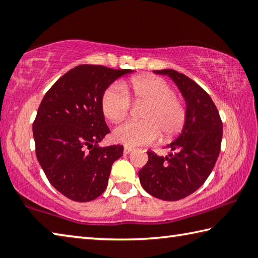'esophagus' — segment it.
<instances>
[{"label":"esophagus","instance_id":"esophagus-1","mask_svg":"<svg viewBox=\"0 0 258 258\" xmlns=\"http://www.w3.org/2000/svg\"><path fill=\"white\" fill-rule=\"evenodd\" d=\"M132 150H133V148L125 147V148H124V154H125V155H128L130 152H132Z\"/></svg>","mask_w":258,"mask_h":258}]
</instances>
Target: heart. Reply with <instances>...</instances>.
<instances>
[{
  "label": "heart",
  "mask_w": 258,
  "mask_h": 258,
  "mask_svg": "<svg viewBox=\"0 0 258 258\" xmlns=\"http://www.w3.org/2000/svg\"><path fill=\"white\" fill-rule=\"evenodd\" d=\"M128 92L134 100L145 101L141 121H124L116 126L112 139L117 143L134 147L150 145L159 139L171 140L181 132L186 119V109L175 97L168 83L155 76L133 77L125 87L116 83L104 91L101 98L103 115L111 121H118L127 115L131 106Z\"/></svg>",
  "instance_id": "1"
}]
</instances>
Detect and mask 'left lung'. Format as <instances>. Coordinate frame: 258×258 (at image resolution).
Returning a JSON list of instances; mask_svg holds the SVG:
<instances>
[{
	"instance_id": "left-lung-1",
	"label": "left lung",
	"mask_w": 258,
	"mask_h": 258,
	"mask_svg": "<svg viewBox=\"0 0 258 258\" xmlns=\"http://www.w3.org/2000/svg\"><path fill=\"white\" fill-rule=\"evenodd\" d=\"M175 83L185 102L186 119L178 137L168 143L173 152L158 156L148 151L140 183L154 197L175 202L204 184L220 155L223 125L211 97L197 83L173 69L154 71Z\"/></svg>"
}]
</instances>
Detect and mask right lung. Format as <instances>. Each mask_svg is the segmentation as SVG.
Masks as SVG:
<instances>
[{"mask_svg": "<svg viewBox=\"0 0 258 258\" xmlns=\"http://www.w3.org/2000/svg\"><path fill=\"white\" fill-rule=\"evenodd\" d=\"M133 72L80 64L43 98L33 124L36 157L47 180L64 197L85 203L106 190L111 166L124 147H100L110 132L101 98L113 82Z\"/></svg>", "mask_w": 258, "mask_h": 258, "instance_id": "right-lung-1", "label": "right lung"}]
</instances>
